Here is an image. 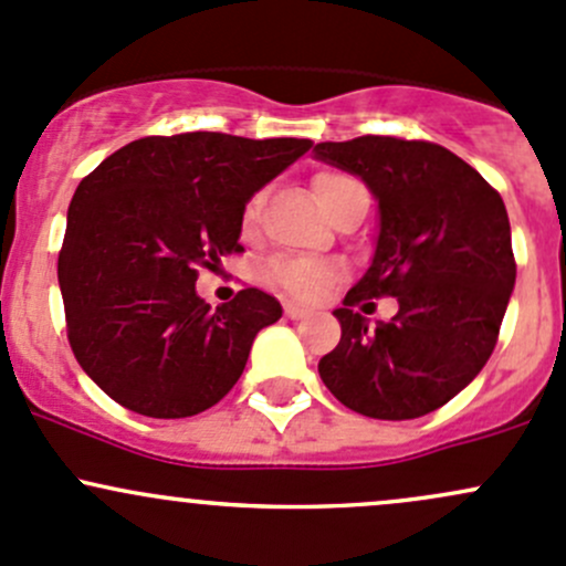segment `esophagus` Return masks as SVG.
I'll use <instances>...</instances> for the list:
<instances>
[{"label": "esophagus", "mask_w": 566, "mask_h": 566, "mask_svg": "<svg viewBox=\"0 0 566 566\" xmlns=\"http://www.w3.org/2000/svg\"><path fill=\"white\" fill-rule=\"evenodd\" d=\"M284 314L290 319H303V317H312V308H303L298 303H284Z\"/></svg>", "instance_id": "34e87169"}]
</instances>
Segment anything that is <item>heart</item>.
<instances>
[{
  "label": "heart",
  "instance_id": "heart-1",
  "mask_svg": "<svg viewBox=\"0 0 566 566\" xmlns=\"http://www.w3.org/2000/svg\"><path fill=\"white\" fill-rule=\"evenodd\" d=\"M358 184L355 178L344 176V174H319L314 178V198L317 203L323 206V211L328 213V208L333 206V200L342 195V189L353 187ZM260 211V198L249 200L247 211H243V222L254 224ZM342 273V265L333 263V260H312V258H279L273 263H268L265 268V279L273 284V287L284 290L287 295L301 301H314L328 290V284H333Z\"/></svg>",
  "mask_w": 566,
  "mask_h": 566
}]
</instances>
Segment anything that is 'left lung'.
Instances as JSON below:
<instances>
[{"instance_id":"left-lung-1","label":"left lung","mask_w":566,"mask_h":566,"mask_svg":"<svg viewBox=\"0 0 566 566\" xmlns=\"http://www.w3.org/2000/svg\"><path fill=\"white\" fill-rule=\"evenodd\" d=\"M314 157L358 176L379 213L374 258L333 312L342 342L319 360V377L366 418H423L467 388L496 347L515 287L507 208L437 143L363 135L317 143ZM382 294L399 301L397 317L368 329L352 306Z\"/></svg>"}]
</instances>
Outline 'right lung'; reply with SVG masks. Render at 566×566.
Segmentation results:
<instances>
[{
	"label": "right lung",
	"mask_w": 566,
	"mask_h": 566,
	"mask_svg": "<svg viewBox=\"0 0 566 566\" xmlns=\"http://www.w3.org/2000/svg\"><path fill=\"white\" fill-rule=\"evenodd\" d=\"M312 148L184 133L127 143L73 195L59 254L67 336L81 368L146 418H192L228 396L282 303L247 287L200 298V265L238 252L243 208Z\"/></svg>",
	"instance_id": "add662e5"
}]
</instances>
